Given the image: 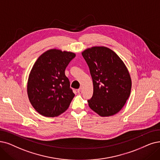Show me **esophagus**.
I'll list each match as a JSON object with an SVG mask.
<instances>
[{
    "instance_id": "34e87169",
    "label": "esophagus",
    "mask_w": 160,
    "mask_h": 160,
    "mask_svg": "<svg viewBox=\"0 0 160 160\" xmlns=\"http://www.w3.org/2000/svg\"><path fill=\"white\" fill-rule=\"evenodd\" d=\"M78 92L79 94H81L82 92V87H80L78 90Z\"/></svg>"
}]
</instances>
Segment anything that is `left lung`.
Returning <instances> with one entry per match:
<instances>
[{"instance_id":"8db88e82","label":"left lung","mask_w":160,"mask_h":160,"mask_svg":"<svg viewBox=\"0 0 160 160\" xmlns=\"http://www.w3.org/2000/svg\"><path fill=\"white\" fill-rule=\"evenodd\" d=\"M82 55L87 63L93 82V95L88 100L91 110L101 117L118 113L129 98L131 79L118 54L105 47H93Z\"/></svg>"}]
</instances>
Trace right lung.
<instances>
[{"instance_id":"add662e5","label":"right lung","mask_w":160,"mask_h":160,"mask_svg":"<svg viewBox=\"0 0 160 160\" xmlns=\"http://www.w3.org/2000/svg\"><path fill=\"white\" fill-rule=\"evenodd\" d=\"M75 54L50 49L41 54L32 68L28 81V95L34 109L45 117H56L64 112L75 94L65 75Z\"/></svg>"}]
</instances>
